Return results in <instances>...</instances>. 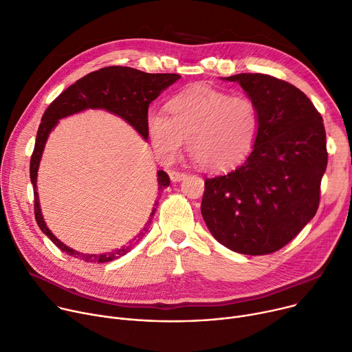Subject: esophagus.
<instances>
[{
  "mask_svg": "<svg viewBox=\"0 0 352 352\" xmlns=\"http://www.w3.org/2000/svg\"><path fill=\"white\" fill-rule=\"evenodd\" d=\"M168 174H170V178L173 182H179V181L185 179V177H186V174L181 173V171H170Z\"/></svg>",
  "mask_w": 352,
  "mask_h": 352,
  "instance_id": "esophagus-1",
  "label": "esophagus"
}]
</instances>
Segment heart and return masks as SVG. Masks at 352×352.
I'll use <instances>...</instances> for the list:
<instances>
[{"mask_svg": "<svg viewBox=\"0 0 352 352\" xmlns=\"http://www.w3.org/2000/svg\"><path fill=\"white\" fill-rule=\"evenodd\" d=\"M168 111L151 109L146 116L154 153L170 158L188 138L195 162L209 171L239 167L252 153L261 132V113L255 101L208 85L175 95Z\"/></svg>", "mask_w": 352, "mask_h": 352, "instance_id": "obj_1", "label": "heart"}]
</instances>
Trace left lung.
<instances>
[{"mask_svg":"<svg viewBox=\"0 0 352 352\" xmlns=\"http://www.w3.org/2000/svg\"><path fill=\"white\" fill-rule=\"evenodd\" d=\"M237 82L261 113L252 153L236 170L205 179L202 217L210 234L232 251L274 252L314 217L327 167L322 115L295 85L241 73Z\"/></svg>","mask_w":352,"mask_h":352,"instance_id":"obj_1","label":"left lung"}]
</instances>
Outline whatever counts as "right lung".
Segmentation results:
<instances>
[{
    "label": "right lung",
    "mask_w": 352,
    "mask_h": 352,
    "mask_svg": "<svg viewBox=\"0 0 352 352\" xmlns=\"http://www.w3.org/2000/svg\"><path fill=\"white\" fill-rule=\"evenodd\" d=\"M181 78L179 74H150L132 67L112 66L105 67L98 72H92L66 91H63L58 97L49 105L42 116V122L36 135L35 150L30 158V182L34 185L35 195V217L41 230L61 250L67 252L74 258H80L85 263H109L123 257L129 252L138 241L146 234L151 225L153 214L155 213L158 201L154 202L146 228L140 232L131 244L123 245L120 248L112 250L104 254H84L77 250L70 248L65 243H61L47 228L42 214L41 201L38 194V171L41 166V160L45 151L46 142L50 132L57 126L58 120L76 113H80L87 109H105L124 122L129 123L133 129L147 142V127L146 116L148 113V105L158 97L160 94L166 91L170 85ZM158 182V195L163 189L170 185V177L166 171H157ZM160 199V198H158Z\"/></svg>",
    "instance_id": "obj_1"
}]
</instances>
